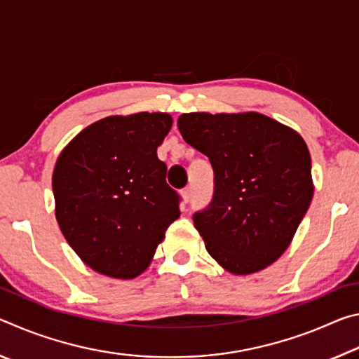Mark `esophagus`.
Returning <instances> with one entry per match:
<instances>
[{
  "label": "esophagus",
  "instance_id": "1",
  "mask_svg": "<svg viewBox=\"0 0 359 359\" xmlns=\"http://www.w3.org/2000/svg\"><path fill=\"white\" fill-rule=\"evenodd\" d=\"M182 198H184V203L185 204L190 201V198H191V190H190V188H185V190H182Z\"/></svg>",
  "mask_w": 359,
  "mask_h": 359
}]
</instances>
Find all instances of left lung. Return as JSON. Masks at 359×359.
Listing matches in <instances>:
<instances>
[{
    "label": "left lung",
    "instance_id": "8db88e82",
    "mask_svg": "<svg viewBox=\"0 0 359 359\" xmlns=\"http://www.w3.org/2000/svg\"><path fill=\"white\" fill-rule=\"evenodd\" d=\"M187 144L209 158L214 198L193 215L223 269L247 276L282 257L311 205V154L297 131L267 115L182 114Z\"/></svg>",
    "mask_w": 359,
    "mask_h": 359
}]
</instances>
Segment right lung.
<instances>
[{
	"instance_id": "right-lung-1",
	"label": "right lung",
	"mask_w": 359,
	"mask_h": 359,
	"mask_svg": "<svg viewBox=\"0 0 359 359\" xmlns=\"http://www.w3.org/2000/svg\"><path fill=\"white\" fill-rule=\"evenodd\" d=\"M165 112L111 115L88 125L55 163V217L72 250L102 276H141L177 220L179 194L156 149L171 130Z\"/></svg>"
}]
</instances>
